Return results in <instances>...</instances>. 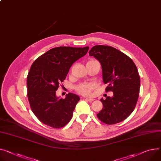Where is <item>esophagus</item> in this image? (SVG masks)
I'll list each match as a JSON object with an SVG mask.
<instances>
[{
    "label": "esophagus",
    "mask_w": 161,
    "mask_h": 161,
    "mask_svg": "<svg viewBox=\"0 0 161 161\" xmlns=\"http://www.w3.org/2000/svg\"><path fill=\"white\" fill-rule=\"evenodd\" d=\"M86 100L88 102H92L94 101L93 98H86Z\"/></svg>",
    "instance_id": "34e87169"
}]
</instances>
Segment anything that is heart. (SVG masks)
Returning <instances> with one entry per match:
<instances>
[{
  "label": "heart",
  "instance_id": "b5f03b06",
  "mask_svg": "<svg viewBox=\"0 0 161 161\" xmlns=\"http://www.w3.org/2000/svg\"><path fill=\"white\" fill-rule=\"evenodd\" d=\"M95 60H91L93 61ZM96 84L94 83H81L75 87L76 91L80 95H90L92 91L95 88Z\"/></svg>",
  "mask_w": 161,
  "mask_h": 161
}]
</instances>
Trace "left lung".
Returning a JSON list of instances; mask_svg holds the SVG:
<instances>
[{
    "label": "left lung",
    "instance_id": "left-lung-1",
    "mask_svg": "<svg viewBox=\"0 0 161 161\" xmlns=\"http://www.w3.org/2000/svg\"><path fill=\"white\" fill-rule=\"evenodd\" d=\"M102 66L106 92L112 97L101 98L103 108L97 114L106 125H115L128 117L134 110L139 95L140 77L133 61L128 55L109 46L97 45L89 52Z\"/></svg>",
    "mask_w": 161,
    "mask_h": 161
}]
</instances>
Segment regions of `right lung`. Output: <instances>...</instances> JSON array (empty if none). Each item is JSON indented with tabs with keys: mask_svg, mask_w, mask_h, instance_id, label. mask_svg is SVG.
<instances>
[{
	"mask_svg": "<svg viewBox=\"0 0 161 161\" xmlns=\"http://www.w3.org/2000/svg\"><path fill=\"white\" fill-rule=\"evenodd\" d=\"M88 49V46L57 47L33 62L27 76V95L33 113L44 125L60 128L71 119L79 97L69 93L64 99H59L56 91L71 65Z\"/></svg>",
	"mask_w": 161,
	"mask_h": 161,
	"instance_id": "obj_1",
	"label": "right lung"
}]
</instances>
